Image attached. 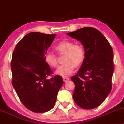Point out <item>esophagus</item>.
I'll return each instance as SVG.
<instances>
[{"instance_id": "obj_1", "label": "esophagus", "mask_w": 124, "mask_h": 124, "mask_svg": "<svg viewBox=\"0 0 124 124\" xmlns=\"http://www.w3.org/2000/svg\"><path fill=\"white\" fill-rule=\"evenodd\" d=\"M63 80L64 82H67L69 80V78L67 77H63Z\"/></svg>"}]
</instances>
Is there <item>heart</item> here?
<instances>
[{"label": "heart", "instance_id": "heart-1", "mask_svg": "<svg viewBox=\"0 0 124 124\" xmlns=\"http://www.w3.org/2000/svg\"><path fill=\"white\" fill-rule=\"evenodd\" d=\"M54 49L59 55H64V63L59 66L56 73L62 76L70 75L73 72L75 65L82 63L85 57V51L80 44L73 43L68 40L59 42L54 47ZM45 60L50 67H57L58 65L56 55L52 52H48L45 56Z\"/></svg>", "mask_w": 124, "mask_h": 124}]
</instances>
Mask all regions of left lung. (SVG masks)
Segmentation results:
<instances>
[{"instance_id":"8db88e82","label":"left lung","mask_w":124,"mask_h":124,"mask_svg":"<svg viewBox=\"0 0 124 124\" xmlns=\"http://www.w3.org/2000/svg\"><path fill=\"white\" fill-rule=\"evenodd\" d=\"M67 35L81 41L85 49L82 65L71 78L75 85L73 98L80 107L93 109L101 105L111 91L112 48L103 34L91 27L79 29Z\"/></svg>"}]
</instances>
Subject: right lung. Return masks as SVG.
Returning <instances> with one entry per match:
<instances>
[{"label":"right lung","instance_id":"1","mask_svg":"<svg viewBox=\"0 0 124 124\" xmlns=\"http://www.w3.org/2000/svg\"><path fill=\"white\" fill-rule=\"evenodd\" d=\"M56 34L31 32L17 44L12 57V84L20 101L35 113L49 111L55 106L62 76H52L45 56ZM49 76L52 77L48 79Z\"/></svg>","mask_w":124,"mask_h":124}]
</instances>
